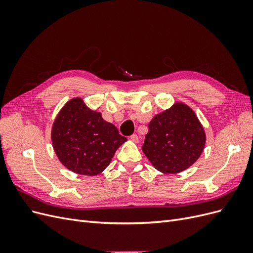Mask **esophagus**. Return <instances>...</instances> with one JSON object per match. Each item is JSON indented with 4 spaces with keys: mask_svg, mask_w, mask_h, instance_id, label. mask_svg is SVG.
Here are the masks:
<instances>
[{
    "mask_svg": "<svg viewBox=\"0 0 253 253\" xmlns=\"http://www.w3.org/2000/svg\"><path fill=\"white\" fill-rule=\"evenodd\" d=\"M129 138H131V140H132L133 142H138V140H139L138 136H137L136 134H133L131 137H129Z\"/></svg>",
    "mask_w": 253,
    "mask_h": 253,
    "instance_id": "obj_1",
    "label": "esophagus"
}]
</instances>
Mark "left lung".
Returning <instances> with one entry per match:
<instances>
[{"label": "left lung", "mask_w": 253, "mask_h": 253, "mask_svg": "<svg viewBox=\"0 0 253 253\" xmlns=\"http://www.w3.org/2000/svg\"><path fill=\"white\" fill-rule=\"evenodd\" d=\"M206 133L194 111L183 102L155 115L149 124L142 151L156 170L176 174L200 158Z\"/></svg>", "instance_id": "8db88e82"}]
</instances>
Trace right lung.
Wrapping results in <instances>:
<instances>
[{
    "label": "right lung",
    "instance_id": "obj_1",
    "mask_svg": "<svg viewBox=\"0 0 253 253\" xmlns=\"http://www.w3.org/2000/svg\"><path fill=\"white\" fill-rule=\"evenodd\" d=\"M50 137L60 163L70 171L86 176L103 172L115 152L126 141L116 126L105 121L100 112L87 108L80 97L62 106Z\"/></svg>",
    "mask_w": 253,
    "mask_h": 253
}]
</instances>
